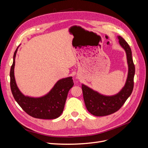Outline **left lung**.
Here are the masks:
<instances>
[{
  "mask_svg": "<svg viewBox=\"0 0 148 148\" xmlns=\"http://www.w3.org/2000/svg\"><path fill=\"white\" fill-rule=\"evenodd\" d=\"M118 39L120 46L126 52L128 65V77L122 90L114 96H107L101 95L84 84L82 86L84 101L87 110L93 115L98 117L108 115L119 110L131 95L133 89L135 67L132 59L131 48L123 38L119 36Z\"/></svg>",
  "mask_w": 148,
  "mask_h": 148,
  "instance_id": "1",
  "label": "left lung"
}]
</instances>
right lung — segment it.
Here are the masks:
<instances>
[{"instance_id": "1", "label": "right lung", "mask_w": 148, "mask_h": 148, "mask_svg": "<svg viewBox=\"0 0 148 148\" xmlns=\"http://www.w3.org/2000/svg\"><path fill=\"white\" fill-rule=\"evenodd\" d=\"M18 47L13 55L10 69V88L13 97L26 113L41 119H54L62 114L70 89L73 86L72 77L61 79L46 96L41 97L25 96L17 87L14 76L15 60Z\"/></svg>"}]
</instances>
